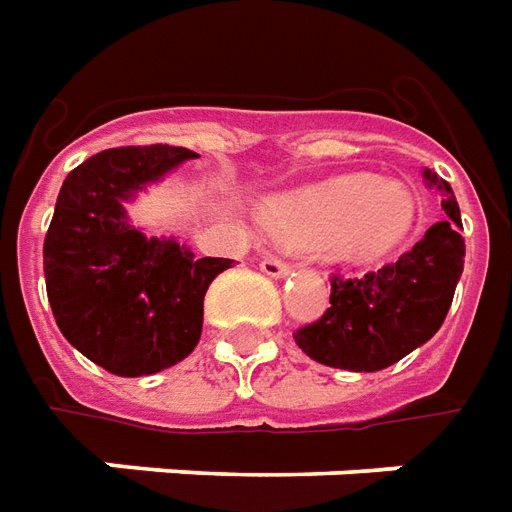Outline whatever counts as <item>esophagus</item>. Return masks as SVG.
<instances>
[{
	"label": "esophagus",
	"instance_id": "1",
	"mask_svg": "<svg viewBox=\"0 0 512 512\" xmlns=\"http://www.w3.org/2000/svg\"><path fill=\"white\" fill-rule=\"evenodd\" d=\"M259 267H262V273L270 275V278H281V275L289 273V262L278 259V256H264Z\"/></svg>",
	"mask_w": 512,
	"mask_h": 512
}]
</instances>
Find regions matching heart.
I'll return each instance as SVG.
<instances>
[{
	"mask_svg": "<svg viewBox=\"0 0 512 512\" xmlns=\"http://www.w3.org/2000/svg\"><path fill=\"white\" fill-rule=\"evenodd\" d=\"M270 226L297 245L331 242L353 259H375L411 234L416 201L408 187L375 176H339L286 192L267 206Z\"/></svg>",
	"mask_w": 512,
	"mask_h": 512,
	"instance_id": "obj_1",
	"label": "heart"
}]
</instances>
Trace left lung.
I'll return each instance as SVG.
<instances>
[{
  "instance_id": "obj_1",
  "label": "left lung",
  "mask_w": 512,
  "mask_h": 512,
  "mask_svg": "<svg viewBox=\"0 0 512 512\" xmlns=\"http://www.w3.org/2000/svg\"><path fill=\"white\" fill-rule=\"evenodd\" d=\"M424 187L441 195L447 220L427 228L397 262L375 273L331 275V308L295 331L297 347L333 369L378 372L397 364L444 325L463 273L466 242L460 209L447 181L422 170Z\"/></svg>"
}]
</instances>
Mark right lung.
<instances>
[{"label":"right lung","mask_w":512,"mask_h":512,"mask_svg":"<svg viewBox=\"0 0 512 512\" xmlns=\"http://www.w3.org/2000/svg\"><path fill=\"white\" fill-rule=\"evenodd\" d=\"M198 154L181 146L107 148L65 176L43 239L57 328L118 378L154 375L195 350L204 295L231 259H195L176 239L140 234L123 201Z\"/></svg>","instance_id":"1"}]
</instances>
